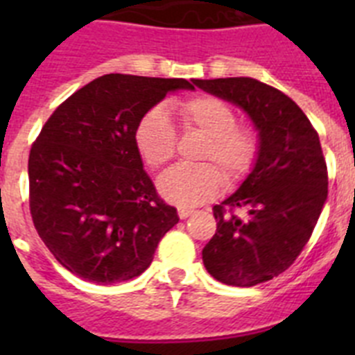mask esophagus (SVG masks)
Returning a JSON list of instances; mask_svg holds the SVG:
<instances>
[{"label": "esophagus", "mask_w": 355, "mask_h": 355, "mask_svg": "<svg viewBox=\"0 0 355 355\" xmlns=\"http://www.w3.org/2000/svg\"><path fill=\"white\" fill-rule=\"evenodd\" d=\"M193 209H188V208H180L178 209V215H180L181 220H184V218H188V216L192 215Z\"/></svg>", "instance_id": "esophagus-1"}]
</instances>
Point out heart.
I'll return each instance as SVG.
<instances>
[{
    "mask_svg": "<svg viewBox=\"0 0 355 355\" xmlns=\"http://www.w3.org/2000/svg\"><path fill=\"white\" fill-rule=\"evenodd\" d=\"M184 130L205 135L197 159L216 162L178 165L158 180L163 197L178 206H197L206 202L227 183L241 180L252 168L258 155V140L252 131L236 126V114L225 101L213 96H197L175 106ZM135 144L140 156L150 168L167 165L175 153V131L171 119L162 108L149 110L135 130ZM225 174H221V171Z\"/></svg>",
    "mask_w": 355,
    "mask_h": 355,
    "instance_id": "obj_1",
    "label": "heart"
}]
</instances>
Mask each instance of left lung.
Here are the masks:
<instances>
[{"mask_svg":"<svg viewBox=\"0 0 355 355\" xmlns=\"http://www.w3.org/2000/svg\"><path fill=\"white\" fill-rule=\"evenodd\" d=\"M240 106L258 130V156L236 192L213 206L216 233L202 249L209 275L249 288L283 274L311 238L327 200L318 133L286 94L254 78L193 80Z\"/></svg>","mask_w":355,"mask_h":355,"instance_id":"obj_1","label":"left lung"}]
</instances>
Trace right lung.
Here are the masks:
<instances>
[{
	"instance_id": "obj_1",
	"label": "right lung",
	"mask_w": 355,
	"mask_h": 355,
	"mask_svg": "<svg viewBox=\"0 0 355 355\" xmlns=\"http://www.w3.org/2000/svg\"><path fill=\"white\" fill-rule=\"evenodd\" d=\"M181 78L105 74L53 112L28 159L30 211L56 261L96 284L147 270L159 240L180 222L144 171L135 144L140 119Z\"/></svg>"
}]
</instances>
